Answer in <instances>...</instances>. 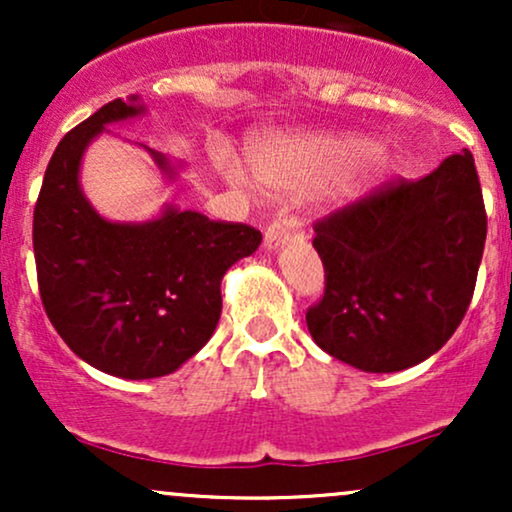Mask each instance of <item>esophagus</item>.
<instances>
[{"label":"esophagus","mask_w":512,"mask_h":512,"mask_svg":"<svg viewBox=\"0 0 512 512\" xmlns=\"http://www.w3.org/2000/svg\"><path fill=\"white\" fill-rule=\"evenodd\" d=\"M301 233H303V226L296 216L293 214L276 216V219L272 221V226H269L267 233H264V248L276 250L279 245H284L286 240L293 236H301Z\"/></svg>","instance_id":"obj_1"}]
</instances>
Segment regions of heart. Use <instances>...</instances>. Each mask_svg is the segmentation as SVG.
Instances as JSON below:
<instances>
[{
  "label": "heart",
  "instance_id": "1",
  "mask_svg": "<svg viewBox=\"0 0 512 512\" xmlns=\"http://www.w3.org/2000/svg\"><path fill=\"white\" fill-rule=\"evenodd\" d=\"M221 168L231 180H245L236 161L223 158ZM250 168L267 185L289 190H305L330 180L327 195L334 202H344L383 175L385 154L380 146L349 134H301L252 144Z\"/></svg>",
  "mask_w": 512,
  "mask_h": 512
}]
</instances>
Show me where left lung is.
Segmentation results:
<instances>
[{
    "instance_id": "left-lung-1",
    "label": "left lung",
    "mask_w": 512,
    "mask_h": 512,
    "mask_svg": "<svg viewBox=\"0 0 512 512\" xmlns=\"http://www.w3.org/2000/svg\"><path fill=\"white\" fill-rule=\"evenodd\" d=\"M313 228L325 293L305 322L320 349L368 373H395L448 342L472 303L486 243L467 149L421 180L380 182Z\"/></svg>"
}]
</instances>
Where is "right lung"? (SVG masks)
Returning a JSON list of instances; mask_svg holds the SVG:
<instances>
[{"label": "right lung", "instance_id": "right-lung-1", "mask_svg": "<svg viewBox=\"0 0 512 512\" xmlns=\"http://www.w3.org/2000/svg\"><path fill=\"white\" fill-rule=\"evenodd\" d=\"M105 103L62 137L33 211V252L45 313L88 366L127 380L161 378L209 342L221 317V279L260 248L248 223L168 209L129 226L101 219L79 190L86 144L108 122L139 113ZM158 166L168 161L154 154Z\"/></svg>", "mask_w": 512, "mask_h": 512}]
</instances>
